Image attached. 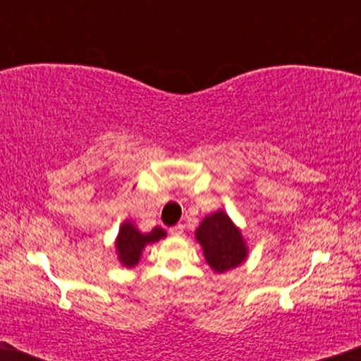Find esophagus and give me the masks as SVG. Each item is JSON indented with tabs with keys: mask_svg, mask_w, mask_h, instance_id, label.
<instances>
[{
	"mask_svg": "<svg viewBox=\"0 0 361 361\" xmlns=\"http://www.w3.org/2000/svg\"><path fill=\"white\" fill-rule=\"evenodd\" d=\"M169 233L172 235V236H180L182 233H184V225H176V226H172V228L169 230Z\"/></svg>",
	"mask_w": 361,
	"mask_h": 361,
	"instance_id": "1",
	"label": "esophagus"
}]
</instances>
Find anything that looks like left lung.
<instances>
[{
	"label": "left lung",
	"instance_id": "left-lung-1",
	"mask_svg": "<svg viewBox=\"0 0 361 361\" xmlns=\"http://www.w3.org/2000/svg\"><path fill=\"white\" fill-rule=\"evenodd\" d=\"M195 240L202 246L207 263L219 274L238 268L248 256L241 230L224 210H216L202 220L195 230Z\"/></svg>",
	"mask_w": 361,
	"mask_h": 361
}]
</instances>
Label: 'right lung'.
Here are the masks:
<instances>
[{
    "label": "right lung",
    "instance_id": "add662e5",
    "mask_svg": "<svg viewBox=\"0 0 361 361\" xmlns=\"http://www.w3.org/2000/svg\"><path fill=\"white\" fill-rule=\"evenodd\" d=\"M161 238H166V231L161 226H154L147 233H141L131 220H125L120 225V231H118V236L115 240L118 261L125 268H135L140 263L142 250L147 245L159 241Z\"/></svg>",
    "mask_w": 361,
    "mask_h": 361
}]
</instances>
